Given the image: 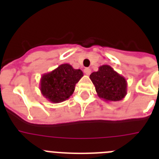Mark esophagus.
Returning <instances> with one entry per match:
<instances>
[{"label": "esophagus", "mask_w": 159, "mask_h": 159, "mask_svg": "<svg viewBox=\"0 0 159 159\" xmlns=\"http://www.w3.org/2000/svg\"><path fill=\"white\" fill-rule=\"evenodd\" d=\"M84 72H85V74H86L87 75H89L90 74H91V72H92V70L90 69V68H88V67H86V68L84 69Z\"/></svg>", "instance_id": "1"}]
</instances>
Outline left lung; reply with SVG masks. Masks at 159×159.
Returning a JSON list of instances; mask_svg holds the SVG:
<instances>
[{"mask_svg":"<svg viewBox=\"0 0 159 159\" xmlns=\"http://www.w3.org/2000/svg\"><path fill=\"white\" fill-rule=\"evenodd\" d=\"M98 96L107 102L120 101L127 92V82L111 66L102 65L90 75Z\"/></svg>","mask_w":159,"mask_h":159,"instance_id":"8db88e82","label":"left lung"}]
</instances>
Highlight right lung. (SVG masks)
<instances>
[{
    "label": "right lung",
    "instance_id": "right-lung-1",
    "mask_svg": "<svg viewBox=\"0 0 159 159\" xmlns=\"http://www.w3.org/2000/svg\"><path fill=\"white\" fill-rule=\"evenodd\" d=\"M83 76L84 73L80 69H75L68 64H60L53 71L42 75L40 92L50 102H64L72 95L75 84Z\"/></svg>",
    "mask_w": 159,
    "mask_h": 159
}]
</instances>
